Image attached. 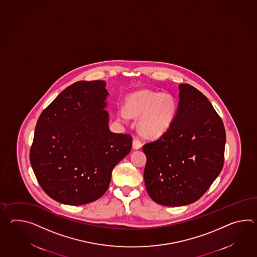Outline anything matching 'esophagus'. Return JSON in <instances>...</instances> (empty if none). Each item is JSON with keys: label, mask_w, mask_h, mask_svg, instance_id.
<instances>
[{"label": "esophagus", "mask_w": 257, "mask_h": 257, "mask_svg": "<svg viewBox=\"0 0 257 257\" xmlns=\"http://www.w3.org/2000/svg\"><path fill=\"white\" fill-rule=\"evenodd\" d=\"M141 147H142V143H141V141H140L139 139L135 138V139L133 140V148L135 149H139Z\"/></svg>", "instance_id": "34e87169"}]
</instances>
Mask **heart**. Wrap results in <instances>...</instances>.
<instances>
[{
    "mask_svg": "<svg viewBox=\"0 0 257 257\" xmlns=\"http://www.w3.org/2000/svg\"><path fill=\"white\" fill-rule=\"evenodd\" d=\"M178 104L170 94L141 90L126 97V108H120L118 117L126 121L139 118L138 131L147 138H159L171 128L176 117Z\"/></svg>",
    "mask_w": 257,
    "mask_h": 257,
    "instance_id": "1",
    "label": "heart"
}]
</instances>
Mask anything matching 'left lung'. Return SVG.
Listing matches in <instances>:
<instances>
[{
  "label": "left lung",
  "instance_id": "obj_1",
  "mask_svg": "<svg viewBox=\"0 0 257 257\" xmlns=\"http://www.w3.org/2000/svg\"><path fill=\"white\" fill-rule=\"evenodd\" d=\"M177 114L160 139L144 145V171L151 199L166 206L194 203L219 175L226 133L211 103L188 84L179 85Z\"/></svg>",
  "mask_w": 257,
  "mask_h": 257
}]
</instances>
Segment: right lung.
I'll list each match as a JSON object with an SVG mask.
<instances>
[{"instance_id":"obj_1","label":"right lung","mask_w":257,"mask_h":257,"mask_svg":"<svg viewBox=\"0 0 257 257\" xmlns=\"http://www.w3.org/2000/svg\"><path fill=\"white\" fill-rule=\"evenodd\" d=\"M106 82L78 81L42 111L30 163L41 188L62 204L85 205L107 191L115 166L130 153L132 137L108 128Z\"/></svg>"}]
</instances>
